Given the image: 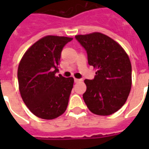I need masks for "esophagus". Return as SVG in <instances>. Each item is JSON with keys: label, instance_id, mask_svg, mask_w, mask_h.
Listing matches in <instances>:
<instances>
[{"label": "esophagus", "instance_id": "34e87169", "mask_svg": "<svg viewBox=\"0 0 149 149\" xmlns=\"http://www.w3.org/2000/svg\"><path fill=\"white\" fill-rule=\"evenodd\" d=\"M82 81L81 79H77V78H75L74 79L75 83H77V82H80V81Z\"/></svg>", "mask_w": 149, "mask_h": 149}]
</instances>
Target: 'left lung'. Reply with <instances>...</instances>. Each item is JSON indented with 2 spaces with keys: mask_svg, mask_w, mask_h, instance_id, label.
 <instances>
[{
  "mask_svg": "<svg viewBox=\"0 0 149 149\" xmlns=\"http://www.w3.org/2000/svg\"><path fill=\"white\" fill-rule=\"evenodd\" d=\"M75 38L87 52L88 65L97 68L93 80H84V102L94 114L111 115L125 104L131 90L130 60L121 46L104 34L93 33Z\"/></svg>",
  "mask_w": 149,
  "mask_h": 149,
  "instance_id": "left-lung-1",
  "label": "left lung"
}]
</instances>
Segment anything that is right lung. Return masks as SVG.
Instances as JSON below:
<instances>
[{"label": "right lung", "instance_id": "add662e5", "mask_svg": "<svg viewBox=\"0 0 149 149\" xmlns=\"http://www.w3.org/2000/svg\"><path fill=\"white\" fill-rule=\"evenodd\" d=\"M72 40L43 37L28 49L19 64L17 79L22 100L40 118L55 119L67 109L74 80L61 75L56 77V73L62 49Z\"/></svg>", "mask_w": 149, "mask_h": 149}]
</instances>
